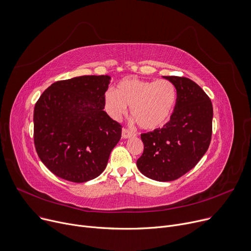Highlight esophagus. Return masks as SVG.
I'll return each mask as SVG.
<instances>
[{
  "instance_id": "1",
  "label": "esophagus",
  "mask_w": 251,
  "mask_h": 251,
  "mask_svg": "<svg viewBox=\"0 0 251 251\" xmlns=\"http://www.w3.org/2000/svg\"><path fill=\"white\" fill-rule=\"evenodd\" d=\"M135 136V133L134 132H132V131H130V130H128V129H126V128H123V130H122V137L123 138H130V137H134Z\"/></svg>"
}]
</instances>
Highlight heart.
<instances>
[{"mask_svg":"<svg viewBox=\"0 0 251 251\" xmlns=\"http://www.w3.org/2000/svg\"><path fill=\"white\" fill-rule=\"evenodd\" d=\"M177 100V91L168 80L124 78L104 94V106L114 120H120L130 106V115L148 131L168 123Z\"/></svg>","mask_w":251,"mask_h":251,"instance_id":"obj_1","label":"heart"}]
</instances>
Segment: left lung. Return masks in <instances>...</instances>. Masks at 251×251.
I'll use <instances>...</instances> for the list:
<instances>
[{"label":"left lung","mask_w":251,"mask_h":251,"mask_svg":"<svg viewBox=\"0 0 251 251\" xmlns=\"http://www.w3.org/2000/svg\"><path fill=\"white\" fill-rule=\"evenodd\" d=\"M163 78L176 86V104L167 124L140 135L145 149L136 165L151 179L171 181L194 168L208 150L213 108L194 81L176 75Z\"/></svg>","instance_id":"8db88e82"}]
</instances>
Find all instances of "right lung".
<instances>
[{"label":"right lung","instance_id":"1","mask_svg":"<svg viewBox=\"0 0 251 251\" xmlns=\"http://www.w3.org/2000/svg\"><path fill=\"white\" fill-rule=\"evenodd\" d=\"M110 75H81L53 83L34 111V140L41 161L72 182L97 177L106 167L122 126L104 111Z\"/></svg>","mask_w":251,"mask_h":251}]
</instances>
